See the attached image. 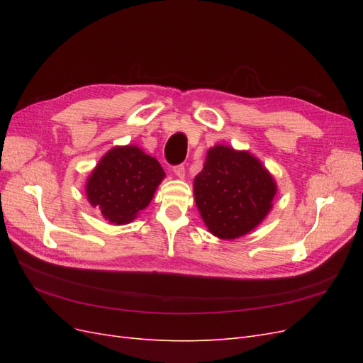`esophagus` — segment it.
Returning a JSON list of instances; mask_svg holds the SVG:
<instances>
[{"instance_id": "1", "label": "esophagus", "mask_w": 363, "mask_h": 363, "mask_svg": "<svg viewBox=\"0 0 363 363\" xmlns=\"http://www.w3.org/2000/svg\"><path fill=\"white\" fill-rule=\"evenodd\" d=\"M172 172L177 175L179 179H183L184 177V172H186V169H184V164H175V167L172 168Z\"/></svg>"}]
</instances>
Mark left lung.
Instances as JSON below:
<instances>
[{"instance_id":"obj_1","label":"left lung","mask_w":363,"mask_h":363,"mask_svg":"<svg viewBox=\"0 0 363 363\" xmlns=\"http://www.w3.org/2000/svg\"><path fill=\"white\" fill-rule=\"evenodd\" d=\"M277 184L248 151L215 145L194 180L195 203L208 232L236 239L256 228L272 207Z\"/></svg>"}]
</instances>
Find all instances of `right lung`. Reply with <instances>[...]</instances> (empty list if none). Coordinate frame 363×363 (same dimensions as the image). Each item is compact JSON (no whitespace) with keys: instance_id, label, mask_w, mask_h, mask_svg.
<instances>
[{"instance_id":"add662e5","label":"right lung","mask_w":363,"mask_h":363,"mask_svg":"<svg viewBox=\"0 0 363 363\" xmlns=\"http://www.w3.org/2000/svg\"><path fill=\"white\" fill-rule=\"evenodd\" d=\"M163 179L160 163L139 147H115L87 179L86 196L108 223L128 224L150 204Z\"/></svg>"}]
</instances>
